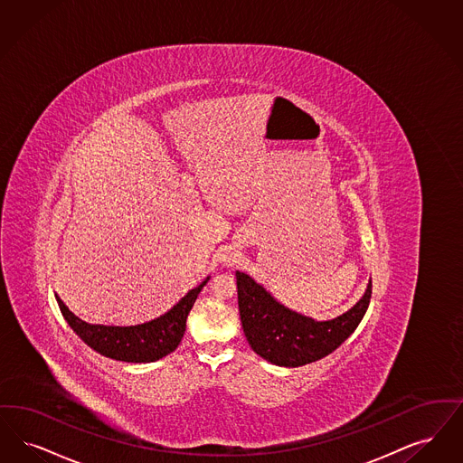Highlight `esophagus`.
Here are the masks:
<instances>
[{
    "instance_id": "obj_1",
    "label": "esophagus",
    "mask_w": 463,
    "mask_h": 463,
    "mask_svg": "<svg viewBox=\"0 0 463 463\" xmlns=\"http://www.w3.org/2000/svg\"><path fill=\"white\" fill-rule=\"evenodd\" d=\"M224 261H226V260H224Z\"/></svg>"
}]
</instances>
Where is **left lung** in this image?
Segmentation results:
<instances>
[{"mask_svg": "<svg viewBox=\"0 0 463 463\" xmlns=\"http://www.w3.org/2000/svg\"><path fill=\"white\" fill-rule=\"evenodd\" d=\"M235 277L241 328L249 345L262 360L287 368L318 362L335 351L356 330L372 298L370 280L351 309L318 322L283 306L245 271H237Z\"/></svg>", "mask_w": 463, "mask_h": 463, "instance_id": "1", "label": "left lung"}]
</instances>
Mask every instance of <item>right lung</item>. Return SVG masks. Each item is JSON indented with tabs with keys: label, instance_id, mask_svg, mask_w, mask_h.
Here are the masks:
<instances>
[{
	"label": "right lung",
	"instance_id": "obj_1",
	"mask_svg": "<svg viewBox=\"0 0 463 463\" xmlns=\"http://www.w3.org/2000/svg\"><path fill=\"white\" fill-rule=\"evenodd\" d=\"M209 279L211 277H207L195 288L188 290L186 296H183L180 301L159 318L131 326L82 322L63 304L57 294L55 298L65 322L69 323V326L91 349L100 353L101 356L112 358L116 362L152 363L167 356L180 345L183 334L186 330L188 313Z\"/></svg>",
	"mask_w": 463,
	"mask_h": 463
}]
</instances>
